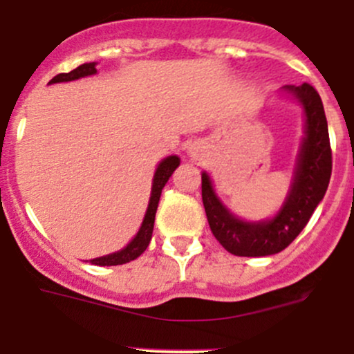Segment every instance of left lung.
Masks as SVG:
<instances>
[{
    "instance_id": "obj_1",
    "label": "left lung",
    "mask_w": 354,
    "mask_h": 354,
    "mask_svg": "<svg viewBox=\"0 0 354 354\" xmlns=\"http://www.w3.org/2000/svg\"><path fill=\"white\" fill-rule=\"evenodd\" d=\"M286 91L301 102L306 121L291 190L276 217L260 223L238 219L217 198L209 174L202 173V202L210 231L233 255L266 257L283 252L301 233L329 187L332 151L322 99L310 84L286 85Z\"/></svg>"
}]
</instances>
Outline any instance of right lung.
Returning a JSON list of instances; mask_svg holds the SVG:
<instances>
[{"mask_svg": "<svg viewBox=\"0 0 354 354\" xmlns=\"http://www.w3.org/2000/svg\"><path fill=\"white\" fill-rule=\"evenodd\" d=\"M95 63H84L75 70H71L70 73H59L53 78L49 84H58V82H71L77 80V78L88 77V75L95 73ZM180 166V157L178 156H169L164 160H160V164L157 166L154 181H152V192H151V200H149L147 212H145L144 223H142L140 230H138L137 236L130 241L123 250L116 253H111V255L99 257V259L91 260L95 266H121V263H128L131 260H135L137 257H140L145 252L149 243H151L152 238V230H154V219H156V210L159 205L160 192H162L164 185L167 183L169 176L173 174V171Z\"/></svg>", "mask_w": 354, "mask_h": 354, "instance_id": "1", "label": "right lung"}]
</instances>
